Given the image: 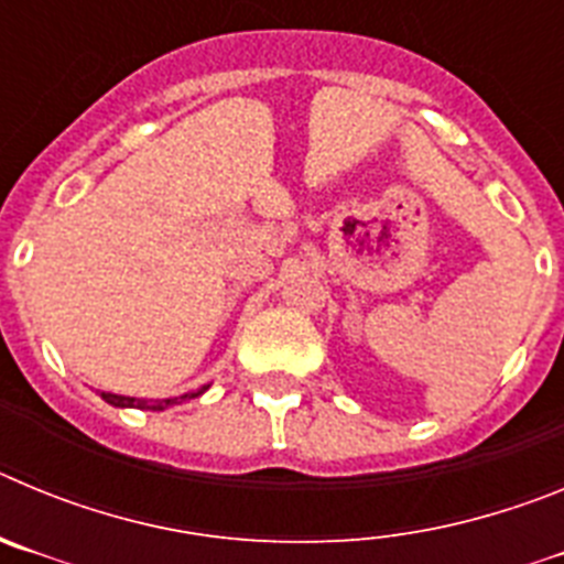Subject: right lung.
<instances>
[{"label":"right lung","instance_id":"obj_1","mask_svg":"<svg viewBox=\"0 0 564 564\" xmlns=\"http://www.w3.org/2000/svg\"><path fill=\"white\" fill-rule=\"evenodd\" d=\"M208 390L206 387H200V390L194 392H186V395L181 398H163V401H147V398H129V395H115V392H101V398L107 403H112V406H132V410H152V412H163L169 410V406H174V403H183V401H192V398H200L203 392Z\"/></svg>","mask_w":564,"mask_h":564}]
</instances>
